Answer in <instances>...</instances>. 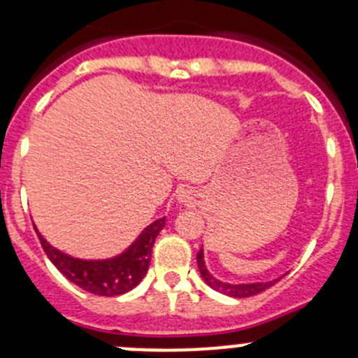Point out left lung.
Segmentation results:
<instances>
[{"mask_svg": "<svg viewBox=\"0 0 358 358\" xmlns=\"http://www.w3.org/2000/svg\"><path fill=\"white\" fill-rule=\"evenodd\" d=\"M197 266H199L202 279H204V282L208 284L209 287H213V289L218 292H223V294L227 296H232V298H249V296L259 294L262 291L268 289L270 286L275 284V280H273V282H256V284H225L222 282V280H216L215 277L206 270L204 258H202V249L197 252Z\"/></svg>", "mask_w": 358, "mask_h": 358, "instance_id": "left-lung-1", "label": "left lung"}]
</instances>
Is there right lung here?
Listing matches in <instances>:
<instances>
[{
    "instance_id": "add662e5",
    "label": "right lung",
    "mask_w": 358,
    "mask_h": 358,
    "mask_svg": "<svg viewBox=\"0 0 358 358\" xmlns=\"http://www.w3.org/2000/svg\"><path fill=\"white\" fill-rule=\"evenodd\" d=\"M166 225V218L150 223L133 246L121 256L106 262H83L64 255L52 248L38 232L39 243L50 262L67 277L72 284L81 289L99 296H117L131 291L145 277L150 265V252L156 243L157 234Z\"/></svg>"
}]
</instances>
